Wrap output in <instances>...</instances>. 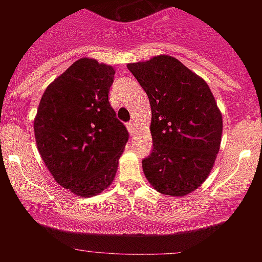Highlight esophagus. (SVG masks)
Segmentation results:
<instances>
[{
    "label": "esophagus",
    "mask_w": 262,
    "mask_h": 262,
    "mask_svg": "<svg viewBox=\"0 0 262 262\" xmlns=\"http://www.w3.org/2000/svg\"><path fill=\"white\" fill-rule=\"evenodd\" d=\"M128 130H129V133H134L135 132V125H134V123H128Z\"/></svg>",
    "instance_id": "esophagus-1"
}]
</instances>
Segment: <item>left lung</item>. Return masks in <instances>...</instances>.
I'll list each match as a JSON object with an SVG mask.
<instances>
[{"label": "left lung", "mask_w": 262, "mask_h": 262, "mask_svg": "<svg viewBox=\"0 0 262 262\" xmlns=\"http://www.w3.org/2000/svg\"><path fill=\"white\" fill-rule=\"evenodd\" d=\"M128 70L148 95L152 152L143 171L155 191L172 197L206 181L221 148L223 119L202 77L170 55L132 62Z\"/></svg>", "instance_id": "left-lung-1"}]
</instances>
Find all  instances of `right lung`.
<instances>
[{"label": "right lung", "mask_w": 262, "mask_h": 262, "mask_svg": "<svg viewBox=\"0 0 262 262\" xmlns=\"http://www.w3.org/2000/svg\"><path fill=\"white\" fill-rule=\"evenodd\" d=\"M113 66L81 58L45 89L34 118L38 151L54 180L93 197L116 177L128 141L108 93Z\"/></svg>", "instance_id": "obj_1"}]
</instances>
